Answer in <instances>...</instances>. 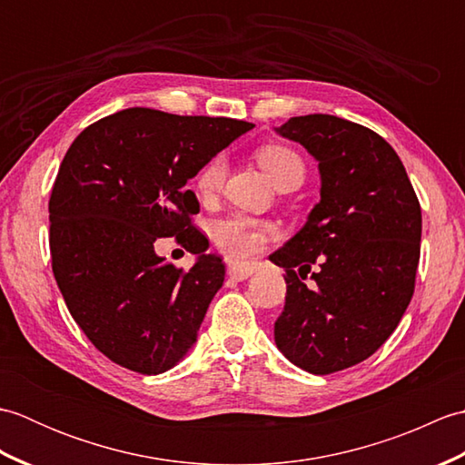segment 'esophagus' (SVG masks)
Returning a JSON list of instances; mask_svg holds the SVG:
<instances>
[{
  "mask_svg": "<svg viewBox=\"0 0 465 465\" xmlns=\"http://www.w3.org/2000/svg\"><path fill=\"white\" fill-rule=\"evenodd\" d=\"M252 273H253L252 265H227V275H230V278L235 282L248 280Z\"/></svg>",
  "mask_w": 465,
  "mask_h": 465,
  "instance_id": "1",
  "label": "esophagus"
}]
</instances>
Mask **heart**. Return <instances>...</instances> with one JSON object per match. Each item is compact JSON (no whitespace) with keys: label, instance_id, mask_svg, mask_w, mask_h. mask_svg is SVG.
Masks as SVG:
<instances>
[{"label":"heart","instance_id":"1","mask_svg":"<svg viewBox=\"0 0 465 465\" xmlns=\"http://www.w3.org/2000/svg\"><path fill=\"white\" fill-rule=\"evenodd\" d=\"M260 165L272 177L275 185L288 180H303L305 165L302 157L292 147L285 145H263L258 150ZM225 180V160L222 155H213L207 160L195 175V192L202 200H212L220 193ZM213 242L227 258L233 262H245L252 255L262 252V248L275 235V225L268 220L252 217L245 213L227 215L213 223Z\"/></svg>","mask_w":465,"mask_h":465}]
</instances>
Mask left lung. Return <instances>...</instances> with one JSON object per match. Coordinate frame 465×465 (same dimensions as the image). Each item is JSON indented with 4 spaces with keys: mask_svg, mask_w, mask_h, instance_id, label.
I'll use <instances>...</instances> for the list:
<instances>
[{
    "mask_svg": "<svg viewBox=\"0 0 465 465\" xmlns=\"http://www.w3.org/2000/svg\"><path fill=\"white\" fill-rule=\"evenodd\" d=\"M275 132L300 142L322 175L320 203L270 255L288 283L275 343L298 368L333 373L378 351L406 313L420 263L421 207L398 153L368 127L312 114ZM310 271L313 289L302 283Z\"/></svg>",
    "mask_w": 465,
    "mask_h": 465,
    "instance_id": "obj_1",
    "label": "left lung"
}]
</instances>
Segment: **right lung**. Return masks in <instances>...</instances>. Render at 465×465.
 <instances>
[{
  "label": "right lung",
  "instance_id": "add662e5",
  "mask_svg": "<svg viewBox=\"0 0 465 465\" xmlns=\"http://www.w3.org/2000/svg\"><path fill=\"white\" fill-rule=\"evenodd\" d=\"M252 127L130 107L69 145L49 197L52 270L72 318L114 363L163 373L195 343L225 265L205 253L185 183ZM172 234L198 255L192 271L154 253V240Z\"/></svg>",
  "mask_w": 465,
  "mask_h": 465
}]
</instances>
